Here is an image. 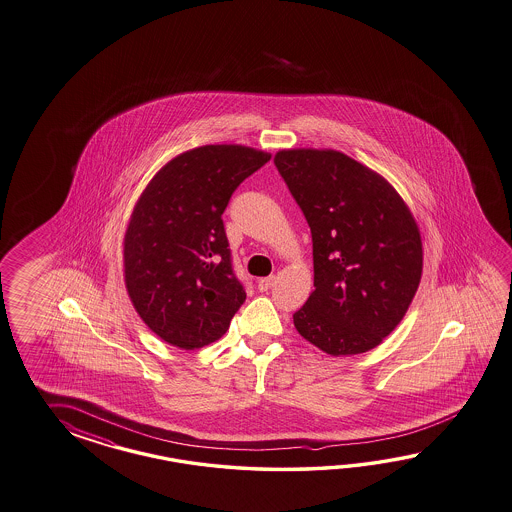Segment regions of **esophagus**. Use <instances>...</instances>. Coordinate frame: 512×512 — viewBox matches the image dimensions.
Segmentation results:
<instances>
[{
	"mask_svg": "<svg viewBox=\"0 0 512 512\" xmlns=\"http://www.w3.org/2000/svg\"><path fill=\"white\" fill-rule=\"evenodd\" d=\"M274 283V275H270V277H262V279H259V283H257V288H259L261 292H266V290H270V288L274 287Z\"/></svg>",
	"mask_w": 512,
	"mask_h": 512,
	"instance_id": "1",
	"label": "esophagus"
}]
</instances>
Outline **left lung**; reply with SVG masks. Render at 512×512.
I'll return each mask as SVG.
<instances>
[{
	"label": "left lung",
	"instance_id": "8db88e82",
	"mask_svg": "<svg viewBox=\"0 0 512 512\" xmlns=\"http://www.w3.org/2000/svg\"><path fill=\"white\" fill-rule=\"evenodd\" d=\"M311 227L314 290L294 325L325 353L375 348L401 322L422 277V238L409 207L374 170L335 150L274 157Z\"/></svg>",
	"mask_w": 512,
	"mask_h": 512
}]
</instances>
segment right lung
I'll use <instances>...</instances> for the list:
<instances>
[{
  "mask_svg": "<svg viewBox=\"0 0 512 512\" xmlns=\"http://www.w3.org/2000/svg\"><path fill=\"white\" fill-rule=\"evenodd\" d=\"M270 157L238 144L201 146L177 155L142 192L125 231V287L164 342L211 344L246 300L222 214L238 185Z\"/></svg>",
  "mask_w": 512,
  "mask_h": 512,
  "instance_id": "1",
  "label": "right lung"
}]
</instances>
